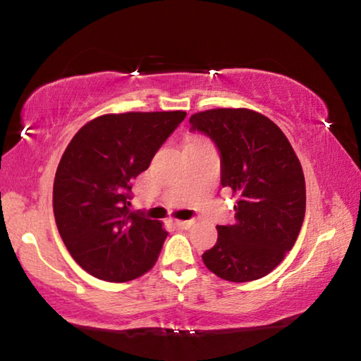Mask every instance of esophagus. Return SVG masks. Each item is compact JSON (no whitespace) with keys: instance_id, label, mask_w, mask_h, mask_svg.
<instances>
[{"instance_id":"obj_1","label":"esophagus","mask_w":361,"mask_h":361,"mask_svg":"<svg viewBox=\"0 0 361 361\" xmlns=\"http://www.w3.org/2000/svg\"><path fill=\"white\" fill-rule=\"evenodd\" d=\"M175 224L181 229H189L194 224V221L192 219H186V221H183V219H175Z\"/></svg>"}]
</instances>
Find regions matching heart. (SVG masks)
<instances>
[{
  "instance_id": "1",
  "label": "heart",
  "mask_w": 361,
  "mask_h": 361,
  "mask_svg": "<svg viewBox=\"0 0 361 361\" xmlns=\"http://www.w3.org/2000/svg\"><path fill=\"white\" fill-rule=\"evenodd\" d=\"M194 143H202V142H194Z\"/></svg>"
}]
</instances>
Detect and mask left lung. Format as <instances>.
<instances>
[{
    "mask_svg": "<svg viewBox=\"0 0 361 361\" xmlns=\"http://www.w3.org/2000/svg\"><path fill=\"white\" fill-rule=\"evenodd\" d=\"M189 124L215 142L221 185L239 199L234 224L216 226L218 240L202 255L204 264L228 282L267 276L295 245L305 215V181L295 149L277 124L253 109H207Z\"/></svg>",
    "mask_w": 361,
    "mask_h": 361,
    "instance_id": "1",
    "label": "left lung"
}]
</instances>
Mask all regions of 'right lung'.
I'll return each mask as SVG.
<instances>
[{
  "label": "right lung",
  "instance_id": "add662e5",
  "mask_svg": "<svg viewBox=\"0 0 361 361\" xmlns=\"http://www.w3.org/2000/svg\"><path fill=\"white\" fill-rule=\"evenodd\" d=\"M185 111L103 114L66 146L54 180V216L85 272L122 283L156 264L169 232L129 210L132 180L149 167Z\"/></svg>",
  "mask_w": 361,
  "mask_h": 361
}]
</instances>
